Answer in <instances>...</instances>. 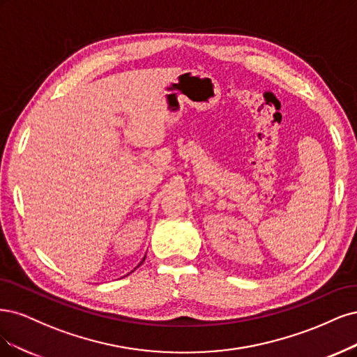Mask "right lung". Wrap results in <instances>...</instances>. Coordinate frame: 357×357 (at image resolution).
<instances>
[{
	"instance_id": "add662e5",
	"label": "right lung",
	"mask_w": 357,
	"mask_h": 357,
	"mask_svg": "<svg viewBox=\"0 0 357 357\" xmlns=\"http://www.w3.org/2000/svg\"><path fill=\"white\" fill-rule=\"evenodd\" d=\"M144 261H145V258H144V259H142V261H141V264H142V262H144ZM141 264H139V266H141ZM139 266H137V267H139ZM135 270H136V268H135Z\"/></svg>"
}]
</instances>
